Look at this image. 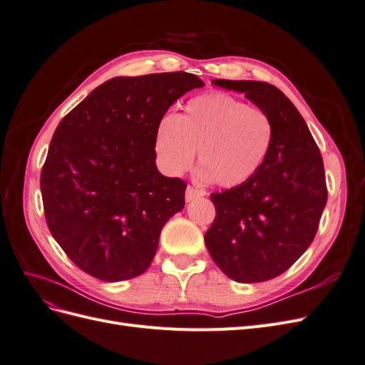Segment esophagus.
<instances>
[{"instance_id": "obj_1", "label": "esophagus", "mask_w": 365, "mask_h": 365, "mask_svg": "<svg viewBox=\"0 0 365 365\" xmlns=\"http://www.w3.org/2000/svg\"><path fill=\"white\" fill-rule=\"evenodd\" d=\"M204 195H205V192H204V190H201V189H196V187L189 185V187H187V189H185V201H187V202H190V201L196 200V197L204 196Z\"/></svg>"}]
</instances>
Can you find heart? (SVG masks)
Here are the masks:
<instances>
[{
	"label": "heart",
	"instance_id": "obj_1",
	"mask_svg": "<svg viewBox=\"0 0 365 365\" xmlns=\"http://www.w3.org/2000/svg\"><path fill=\"white\" fill-rule=\"evenodd\" d=\"M272 137V121L263 109L225 93H210L187 102L181 114L160 121L155 150L170 175L190 169L197 150L202 178L230 189L260 170Z\"/></svg>",
	"mask_w": 365,
	"mask_h": 365
}]
</instances>
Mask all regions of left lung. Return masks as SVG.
I'll use <instances>...</instances> for the list:
<instances>
[{"instance_id":"1","label":"left lung","mask_w":365,"mask_h":365,"mask_svg":"<svg viewBox=\"0 0 365 365\" xmlns=\"http://www.w3.org/2000/svg\"><path fill=\"white\" fill-rule=\"evenodd\" d=\"M244 93L272 121L267 160L252 178L210 195L216 217L204 236L215 263L239 283L271 280L312 244L327 202L323 158L304 118L279 88L257 81L216 79Z\"/></svg>"}]
</instances>
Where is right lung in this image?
Segmentation results:
<instances>
[{"instance_id":"1","label":"right lung","mask_w":365,"mask_h":365,"mask_svg":"<svg viewBox=\"0 0 365 365\" xmlns=\"http://www.w3.org/2000/svg\"><path fill=\"white\" fill-rule=\"evenodd\" d=\"M201 86L184 71L114 77L54 130L41 172L43 213L54 240L86 274L121 282L149 268L187 187L158 172L157 128L181 96Z\"/></svg>"}]
</instances>
